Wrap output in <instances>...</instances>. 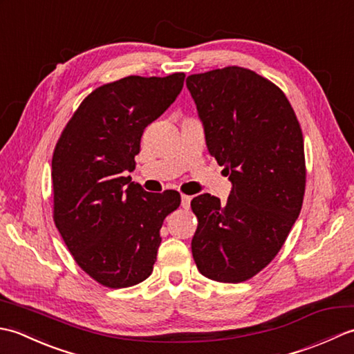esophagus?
I'll use <instances>...</instances> for the list:
<instances>
[{"instance_id": "esophagus-1", "label": "esophagus", "mask_w": 354, "mask_h": 354, "mask_svg": "<svg viewBox=\"0 0 354 354\" xmlns=\"http://www.w3.org/2000/svg\"><path fill=\"white\" fill-rule=\"evenodd\" d=\"M190 202H192V198L187 196V194H181V207L189 209L190 208Z\"/></svg>"}]
</instances>
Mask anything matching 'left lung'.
Returning a JSON list of instances; mask_svg holds the SVG:
<instances>
[{"label":"left lung","instance_id":"8db88e82","mask_svg":"<svg viewBox=\"0 0 354 354\" xmlns=\"http://www.w3.org/2000/svg\"><path fill=\"white\" fill-rule=\"evenodd\" d=\"M185 84L232 185L225 205L208 193L193 198V259L209 280L242 283L269 265L301 212V127L281 89L251 70L227 66Z\"/></svg>","mask_w":354,"mask_h":354}]
</instances>
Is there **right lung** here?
<instances>
[{
	"label": "right lung",
	"instance_id": "1",
	"mask_svg": "<svg viewBox=\"0 0 354 354\" xmlns=\"http://www.w3.org/2000/svg\"><path fill=\"white\" fill-rule=\"evenodd\" d=\"M184 79L129 76L97 88L56 145L55 223L77 265L108 288L152 274L162 222L181 204L178 192L149 193L126 173L135 169L142 131L176 100Z\"/></svg>",
	"mask_w": 354,
	"mask_h": 354
}]
</instances>
